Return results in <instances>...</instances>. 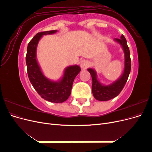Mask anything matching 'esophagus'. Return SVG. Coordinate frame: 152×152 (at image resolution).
Wrapping results in <instances>:
<instances>
[{
	"mask_svg": "<svg viewBox=\"0 0 152 152\" xmlns=\"http://www.w3.org/2000/svg\"><path fill=\"white\" fill-rule=\"evenodd\" d=\"M79 64H80V66L82 69H86L89 66V62L87 60H86V59H82V60L80 61Z\"/></svg>",
	"mask_w": 152,
	"mask_h": 152,
	"instance_id": "esophagus-1",
	"label": "esophagus"
}]
</instances>
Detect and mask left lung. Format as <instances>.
Instances as JSON below:
<instances>
[{
  "instance_id": "obj_1",
  "label": "left lung",
  "mask_w": 152,
  "mask_h": 152,
  "mask_svg": "<svg viewBox=\"0 0 152 152\" xmlns=\"http://www.w3.org/2000/svg\"><path fill=\"white\" fill-rule=\"evenodd\" d=\"M115 41L120 44L124 51L125 63L124 70L121 77L113 83L104 86L100 83L97 79V75L94 70L92 68L87 69L89 72L93 80L92 84V91L95 99L98 101H108L116 97L120 94L124 87L127 79L129 75L131 68V61L130 57V51L127 44V40L124 36L122 35L121 39H115Z\"/></svg>"
}]
</instances>
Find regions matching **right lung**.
I'll list each match as a JSON object with an SVG mask.
<instances>
[{
    "label": "right lung",
    "instance_id": "1",
    "mask_svg": "<svg viewBox=\"0 0 152 152\" xmlns=\"http://www.w3.org/2000/svg\"><path fill=\"white\" fill-rule=\"evenodd\" d=\"M57 30H50L37 34L28 44L26 55L27 73L31 84L38 94L44 99L53 103H63L69 98L73 80L80 71L78 65L65 68L62 79L58 82L45 77L37 61L36 50L39 40L44 35L53 34Z\"/></svg>",
    "mask_w": 152,
    "mask_h": 152
}]
</instances>
